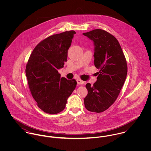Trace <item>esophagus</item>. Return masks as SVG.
I'll use <instances>...</instances> for the list:
<instances>
[{"label": "esophagus", "mask_w": 151, "mask_h": 151, "mask_svg": "<svg viewBox=\"0 0 151 151\" xmlns=\"http://www.w3.org/2000/svg\"><path fill=\"white\" fill-rule=\"evenodd\" d=\"M76 81H77V84H78V85H82V84H84V81L81 80H80V79H77Z\"/></svg>", "instance_id": "1"}]
</instances>
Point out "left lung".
<instances>
[{
	"mask_svg": "<svg viewBox=\"0 0 151 151\" xmlns=\"http://www.w3.org/2000/svg\"><path fill=\"white\" fill-rule=\"evenodd\" d=\"M94 46V65L99 72L96 81L87 83L84 105L88 110L101 113L116 100L125 82L127 65L117 39L106 31L96 29L83 33Z\"/></svg>",
	"mask_w": 151,
	"mask_h": 151,
	"instance_id": "left-lung-1",
	"label": "left lung"
}]
</instances>
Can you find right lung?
Here are the masks:
<instances>
[{"label":"right lung","mask_w":151,"mask_h":151,"mask_svg":"<svg viewBox=\"0 0 151 151\" xmlns=\"http://www.w3.org/2000/svg\"><path fill=\"white\" fill-rule=\"evenodd\" d=\"M74 31L53 35L37 45L26 65V77L32 96L44 112L57 114L64 110L75 89V80L60 78Z\"/></svg>","instance_id":"right-lung-1"}]
</instances>
